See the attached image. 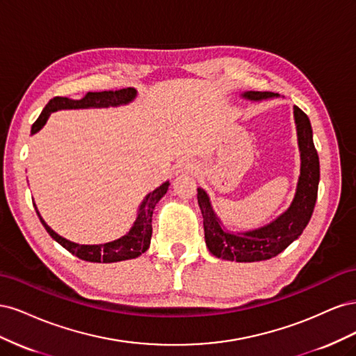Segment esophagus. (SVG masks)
Here are the masks:
<instances>
[{
  "instance_id": "1",
  "label": "esophagus",
  "mask_w": 356,
  "mask_h": 356,
  "mask_svg": "<svg viewBox=\"0 0 356 356\" xmlns=\"http://www.w3.org/2000/svg\"><path fill=\"white\" fill-rule=\"evenodd\" d=\"M196 170V163L191 159H181L177 165V174H191Z\"/></svg>"
}]
</instances>
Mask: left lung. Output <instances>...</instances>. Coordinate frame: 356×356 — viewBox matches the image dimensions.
<instances>
[{"label": "left lung", "mask_w": 356, "mask_h": 356, "mask_svg": "<svg viewBox=\"0 0 356 356\" xmlns=\"http://www.w3.org/2000/svg\"><path fill=\"white\" fill-rule=\"evenodd\" d=\"M279 96L273 92H246L245 98L263 101ZM298 147L301 153V170L296 197L288 211L273 222L246 233L225 232L213 213L207 193L197 188V200L203 215L204 241L215 257L229 261H263L281 254L303 233L315 209L319 184V157L314 144L309 117L294 106Z\"/></svg>", "instance_id": "1"}]
</instances>
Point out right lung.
I'll use <instances>...</instances> for the list:
<instances>
[{
	"label": "right lung",
	"mask_w": 356,
	"mask_h": 356,
	"mask_svg": "<svg viewBox=\"0 0 356 356\" xmlns=\"http://www.w3.org/2000/svg\"><path fill=\"white\" fill-rule=\"evenodd\" d=\"M136 95V90L134 88H126L120 90H104V92H88L81 99H70V98H62V96H56L49 101V104L44 106V110L41 111L40 117L32 124L31 132L35 134L40 129L44 126L50 113L58 111V110H71V108H101V106H115L131 102ZM169 187V182L161 184L159 188H156L153 193L145 197L143 202L141 208H139L136 221L134 227L131 229L126 236L122 239H117L114 242L102 243V245H79L71 241H67L62 238L58 233L53 232L46 221L41 218L40 212L37 211V215L40 217L41 224L44 225L47 233L55 239L58 243H60L67 251L79 257L80 260L84 261H92V263H115V261H123V260H131V258H136L145 252L149 246V239H152L153 233V209L156 203L166 195Z\"/></svg>",
	"instance_id": "1"
}]
</instances>
